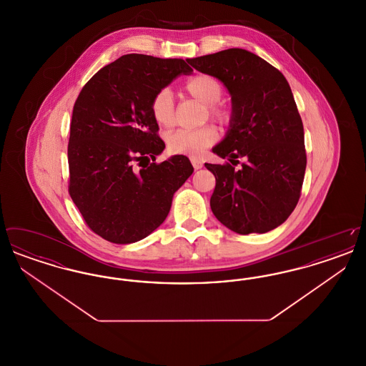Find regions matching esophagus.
<instances>
[{"label":"esophagus","instance_id":"34e87169","mask_svg":"<svg viewBox=\"0 0 366 366\" xmlns=\"http://www.w3.org/2000/svg\"><path fill=\"white\" fill-rule=\"evenodd\" d=\"M192 166L194 170H199L203 167V162L200 159H196V157H191Z\"/></svg>","mask_w":366,"mask_h":366}]
</instances>
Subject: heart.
<instances>
[{"instance_id":"obj_1","label":"heart","mask_w":366,"mask_h":366,"mask_svg":"<svg viewBox=\"0 0 366 366\" xmlns=\"http://www.w3.org/2000/svg\"><path fill=\"white\" fill-rule=\"evenodd\" d=\"M184 90L194 100L207 105L206 109L209 117L219 122H227L229 115L227 109L217 104L224 94V85L219 79L209 74H199L187 81ZM149 111L159 126L172 127L175 121L174 100L172 92L169 89L157 90L151 100ZM218 139V130L212 124H204L191 130L178 129L166 137V144L172 154L199 157L214 145Z\"/></svg>"}]
</instances>
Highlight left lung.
<instances>
[{
    "instance_id": "left-lung-1",
    "label": "left lung",
    "mask_w": 366,
    "mask_h": 366,
    "mask_svg": "<svg viewBox=\"0 0 366 366\" xmlns=\"http://www.w3.org/2000/svg\"><path fill=\"white\" fill-rule=\"evenodd\" d=\"M188 63L218 78L232 96L229 130L212 148L230 163L204 164L215 177L209 199L214 215L239 234L280 227L297 204L307 162L303 123L285 76L239 48Z\"/></svg>"
}]
</instances>
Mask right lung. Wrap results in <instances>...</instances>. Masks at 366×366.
<instances>
[{
    "label": "right lung",
    "mask_w": 366,
    "mask_h": 366,
    "mask_svg": "<svg viewBox=\"0 0 366 366\" xmlns=\"http://www.w3.org/2000/svg\"><path fill=\"white\" fill-rule=\"evenodd\" d=\"M192 71L182 59L124 54L97 71L74 104L69 192L87 227L107 242L151 234L193 173L184 155L155 162L164 142L149 111L157 90Z\"/></svg>",
    "instance_id": "1"
}]
</instances>
